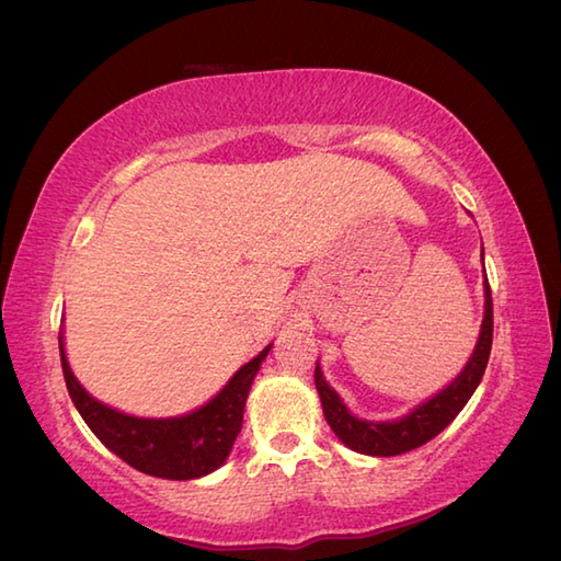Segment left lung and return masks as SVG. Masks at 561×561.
Segmentation results:
<instances>
[{
    "label": "left lung",
    "instance_id": "left-lung-1",
    "mask_svg": "<svg viewBox=\"0 0 561 561\" xmlns=\"http://www.w3.org/2000/svg\"><path fill=\"white\" fill-rule=\"evenodd\" d=\"M484 256V254H482ZM491 336H494V302H491V288L489 280H484V319L482 331H479L474 353L467 360L462 373L455 380L433 394L428 402L411 409L407 416L394 421H365L353 416L348 407L341 402L336 390H331L324 380L322 368H314V385L319 399H322L324 419L336 433L339 440L348 445L351 450L375 457H392L402 455L436 438L438 433L450 424V421L460 414L462 407L470 402L477 385L482 382V375L486 370L489 353H491Z\"/></svg>",
    "mask_w": 561,
    "mask_h": 561
}]
</instances>
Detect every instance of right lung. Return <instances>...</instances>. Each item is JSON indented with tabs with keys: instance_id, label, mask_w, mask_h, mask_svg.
<instances>
[{
	"instance_id": "add662e5",
	"label": "right lung",
	"mask_w": 561,
	"mask_h": 561,
	"mask_svg": "<svg viewBox=\"0 0 561 561\" xmlns=\"http://www.w3.org/2000/svg\"><path fill=\"white\" fill-rule=\"evenodd\" d=\"M268 351L271 346L261 351L254 360L242 365L208 404L191 414L174 419H137L101 404L77 382L60 336L65 385L84 424L123 462L162 479H198L215 472L227 460L239 431H242L251 382H254Z\"/></svg>"
}]
</instances>
